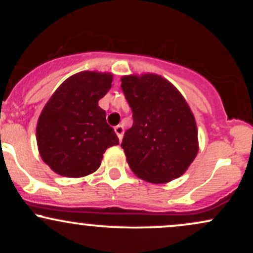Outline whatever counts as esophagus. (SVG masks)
Here are the masks:
<instances>
[{
    "instance_id": "34e87169",
    "label": "esophagus",
    "mask_w": 253,
    "mask_h": 253,
    "mask_svg": "<svg viewBox=\"0 0 253 253\" xmlns=\"http://www.w3.org/2000/svg\"><path fill=\"white\" fill-rule=\"evenodd\" d=\"M114 130H115V133H117L119 140L121 141V139H123V136H124V126H121V125H118V126L114 127Z\"/></svg>"
}]
</instances>
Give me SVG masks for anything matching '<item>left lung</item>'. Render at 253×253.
I'll return each mask as SVG.
<instances>
[{
	"label": "left lung",
	"mask_w": 253,
	"mask_h": 253,
	"mask_svg": "<svg viewBox=\"0 0 253 253\" xmlns=\"http://www.w3.org/2000/svg\"><path fill=\"white\" fill-rule=\"evenodd\" d=\"M121 89L133 113L121 143L130 170L151 183L182 176L199 144L195 118L181 92L153 74L124 76Z\"/></svg>",
	"instance_id": "left-lung-1"
}]
</instances>
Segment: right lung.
Wrapping results in <instances>:
<instances>
[{
	"mask_svg": "<svg viewBox=\"0 0 253 253\" xmlns=\"http://www.w3.org/2000/svg\"><path fill=\"white\" fill-rule=\"evenodd\" d=\"M113 75L82 71L69 77L43 107L37 125L42 161L65 177H83L98 169L103 153L119 144L98 101L112 86Z\"/></svg>",
	"mask_w": 253,
	"mask_h": 253,
	"instance_id": "1",
	"label": "right lung"
}]
</instances>
